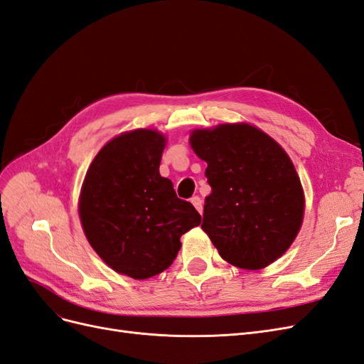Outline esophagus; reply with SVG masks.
<instances>
[{"mask_svg": "<svg viewBox=\"0 0 364 364\" xmlns=\"http://www.w3.org/2000/svg\"><path fill=\"white\" fill-rule=\"evenodd\" d=\"M191 203L194 205V208L197 209V211H199L200 214L203 213V202H202V199L199 196H194V197H191Z\"/></svg>", "mask_w": 364, "mask_h": 364, "instance_id": "34e87169", "label": "esophagus"}]
</instances>
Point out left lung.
Instances as JSON below:
<instances>
[{
  "mask_svg": "<svg viewBox=\"0 0 364 364\" xmlns=\"http://www.w3.org/2000/svg\"><path fill=\"white\" fill-rule=\"evenodd\" d=\"M190 146L208 164L213 193L202 229L220 257L250 272L281 258L305 213L302 183L287 151L250 123L193 129Z\"/></svg>",
  "mask_w": 364,
  "mask_h": 364,
  "instance_id": "8db88e82",
  "label": "left lung"
}]
</instances>
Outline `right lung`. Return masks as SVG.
<instances>
[{
    "mask_svg": "<svg viewBox=\"0 0 364 364\" xmlns=\"http://www.w3.org/2000/svg\"><path fill=\"white\" fill-rule=\"evenodd\" d=\"M165 146L167 136L156 129L114 136L92 159L79 196L91 247L112 270L139 281L167 270L181 237L202 218L159 174Z\"/></svg>",
    "mask_w": 364,
    "mask_h": 364,
    "instance_id": "1",
    "label": "right lung"
}]
</instances>
